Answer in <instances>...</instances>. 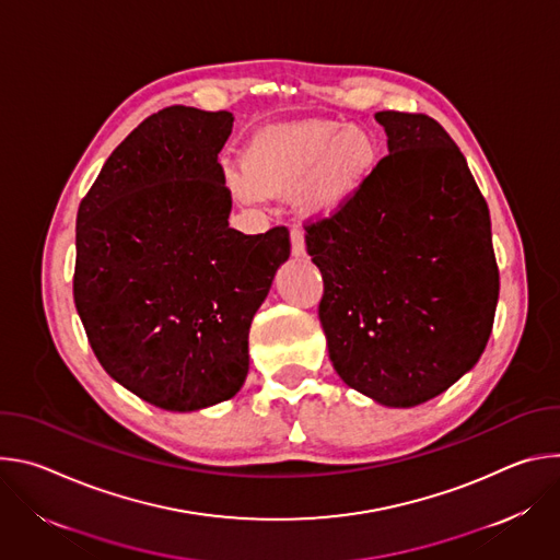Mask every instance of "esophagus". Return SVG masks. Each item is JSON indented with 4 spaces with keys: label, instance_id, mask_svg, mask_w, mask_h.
I'll return each mask as SVG.
<instances>
[{
    "label": "esophagus",
    "instance_id": "esophagus-1",
    "mask_svg": "<svg viewBox=\"0 0 560 560\" xmlns=\"http://www.w3.org/2000/svg\"><path fill=\"white\" fill-rule=\"evenodd\" d=\"M290 242H292V257H305V236L301 230L290 232Z\"/></svg>",
    "mask_w": 560,
    "mask_h": 560
}]
</instances>
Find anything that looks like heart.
<instances>
[{
	"instance_id": "heart-1",
	"label": "heart",
	"mask_w": 560,
	"mask_h": 560,
	"mask_svg": "<svg viewBox=\"0 0 560 560\" xmlns=\"http://www.w3.org/2000/svg\"><path fill=\"white\" fill-rule=\"evenodd\" d=\"M378 162V137L368 126L310 119L259 132L225 179L244 203L296 192L305 217L332 219L359 199Z\"/></svg>"
}]
</instances>
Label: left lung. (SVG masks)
Here are the masks:
<instances>
[{
	"mask_svg": "<svg viewBox=\"0 0 560 560\" xmlns=\"http://www.w3.org/2000/svg\"><path fill=\"white\" fill-rule=\"evenodd\" d=\"M387 156L359 199L305 225L322 270L318 318L346 385L415 408L481 359L499 301L488 203L428 115L381 110Z\"/></svg>",
	"mask_w": 560,
	"mask_h": 560,
	"instance_id": "obj_1",
	"label": "left lung"
}]
</instances>
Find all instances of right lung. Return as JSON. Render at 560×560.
Masks as SVG:
<instances>
[{"label":"right lung","instance_id":"1","mask_svg":"<svg viewBox=\"0 0 560 560\" xmlns=\"http://www.w3.org/2000/svg\"><path fill=\"white\" fill-rule=\"evenodd\" d=\"M232 113L171 106L106 159L77 212L72 294L102 368L150 406L195 412L242 389L253 316L290 234L228 225L217 162Z\"/></svg>","mask_w":560,"mask_h":560}]
</instances>
